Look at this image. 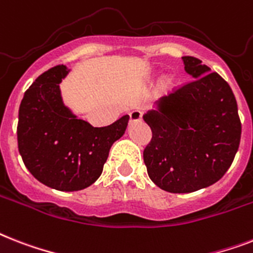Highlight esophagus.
<instances>
[{"label":"esophagus","instance_id":"obj_1","mask_svg":"<svg viewBox=\"0 0 253 253\" xmlns=\"http://www.w3.org/2000/svg\"><path fill=\"white\" fill-rule=\"evenodd\" d=\"M141 112L140 110H132V112L130 113V121L131 122H139V121L141 120Z\"/></svg>","mask_w":253,"mask_h":253}]
</instances>
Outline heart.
Segmentation results:
<instances>
[{"instance_id":"heart-1","label":"heart","mask_w":253,"mask_h":253,"mask_svg":"<svg viewBox=\"0 0 253 253\" xmlns=\"http://www.w3.org/2000/svg\"><path fill=\"white\" fill-rule=\"evenodd\" d=\"M170 84H171V79H170L169 77H164L161 78V80H160L159 88L161 89V91H166V89L170 87Z\"/></svg>"}]
</instances>
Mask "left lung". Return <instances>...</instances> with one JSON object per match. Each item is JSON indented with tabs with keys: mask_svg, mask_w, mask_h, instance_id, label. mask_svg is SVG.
I'll return each instance as SVG.
<instances>
[{
	"mask_svg": "<svg viewBox=\"0 0 253 253\" xmlns=\"http://www.w3.org/2000/svg\"><path fill=\"white\" fill-rule=\"evenodd\" d=\"M192 82L160 98L143 120L152 140L143 157L152 182L190 194L218 182L239 148L242 125L227 82L195 57H182Z\"/></svg>",
	"mask_w": 253,
	"mask_h": 253,
	"instance_id": "left-lung-1",
	"label": "left lung"
}]
</instances>
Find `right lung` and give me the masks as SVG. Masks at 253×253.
Masks as SVG:
<instances>
[{"mask_svg":"<svg viewBox=\"0 0 253 253\" xmlns=\"http://www.w3.org/2000/svg\"><path fill=\"white\" fill-rule=\"evenodd\" d=\"M65 65L41 74L26 92L18 117V148L30 173L58 191H79L101 175L113 143L125 133L130 117L106 127L78 118L62 101L59 83Z\"/></svg>","mask_w":253,"mask_h":253,"instance_id":"1","label":"right lung"}]
</instances>
